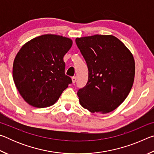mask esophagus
I'll list each match as a JSON object with an SVG mask.
<instances>
[{
  "mask_svg": "<svg viewBox=\"0 0 154 154\" xmlns=\"http://www.w3.org/2000/svg\"><path fill=\"white\" fill-rule=\"evenodd\" d=\"M76 80H77V77H72V83H75L76 82Z\"/></svg>",
  "mask_w": 154,
  "mask_h": 154,
  "instance_id": "34e87169",
  "label": "esophagus"
}]
</instances>
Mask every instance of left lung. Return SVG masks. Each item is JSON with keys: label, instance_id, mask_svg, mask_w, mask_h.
Returning <instances> with one entry per match:
<instances>
[{"label": "left lung", "instance_id": "obj_1", "mask_svg": "<svg viewBox=\"0 0 154 154\" xmlns=\"http://www.w3.org/2000/svg\"><path fill=\"white\" fill-rule=\"evenodd\" d=\"M75 42L88 69L87 84L77 92L80 105L91 113L113 111L132 89L135 75L133 56L111 35L77 38Z\"/></svg>", "mask_w": 154, "mask_h": 154}]
</instances>
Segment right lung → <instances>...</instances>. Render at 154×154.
Masks as SVG:
<instances>
[{
  "label": "right lung",
  "mask_w": 154,
  "mask_h": 154,
  "mask_svg": "<svg viewBox=\"0 0 154 154\" xmlns=\"http://www.w3.org/2000/svg\"><path fill=\"white\" fill-rule=\"evenodd\" d=\"M72 45L71 38L48 34L32 38L20 49L13 64V79L28 104L37 108L53 105L72 83L64 73L63 60Z\"/></svg>",
  "instance_id": "add662e5"
}]
</instances>
